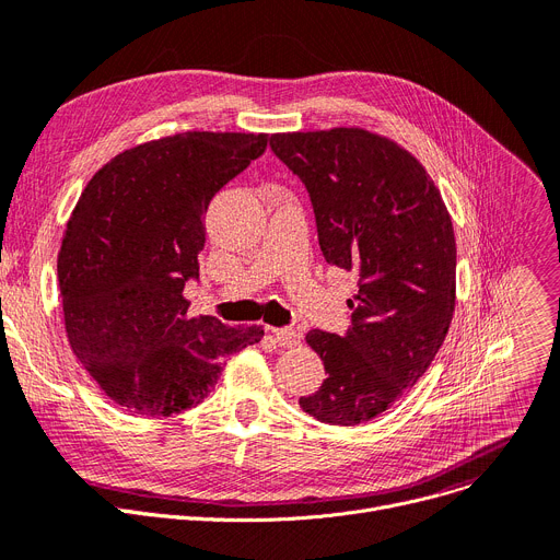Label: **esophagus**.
<instances>
[{
	"label": "esophagus",
	"instance_id": "34e87169",
	"mask_svg": "<svg viewBox=\"0 0 560 560\" xmlns=\"http://www.w3.org/2000/svg\"><path fill=\"white\" fill-rule=\"evenodd\" d=\"M272 336L281 347H295L302 340V334L295 329H272Z\"/></svg>",
	"mask_w": 560,
	"mask_h": 560
}]
</instances>
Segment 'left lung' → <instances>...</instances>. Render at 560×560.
<instances>
[{"label": "left lung", "mask_w": 560, "mask_h": 560, "mask_svg": "<svg viewBox=\"0 0 560 560\" xmlns=\"http://www.w3.org/2000/svg\"><path fill=\"white\" fill-rule=\"evenodd\" d=\"M270 147L308 190L327 262L359 275L347 334H306L327 378L300 406L319 422L357 427L418 384L450 331L452 218L422 163L378 133H272Z\"/></svg>", "instance_id": "1"}]
</instances>
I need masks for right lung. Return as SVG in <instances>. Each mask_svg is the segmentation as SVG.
<instances>
[{
  "label": "right lung",
  "instance_id": "obj_1",
  "mask_svg": "<svg viewBox=\"0 0 560 560\" xmlns=\"http://www.w3.org/2000/svg\"><path fill=\"white\" fill-rule=\"evenodd\" d=\"M268 147V133L186 131L106 163L81 192L58 252L66 334L102 393L129 413L170 418L218 384L226 357L262 327L190 317L203 213Z\"/></svg>",
  "mask_w": 560,
  "mask_h": 560
}]
</instances>
